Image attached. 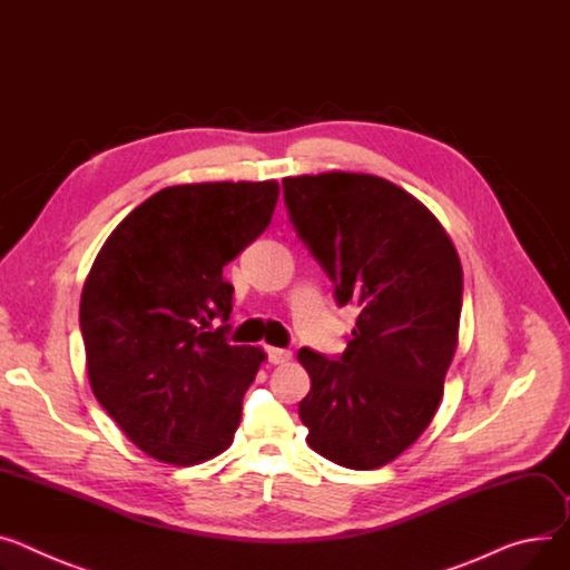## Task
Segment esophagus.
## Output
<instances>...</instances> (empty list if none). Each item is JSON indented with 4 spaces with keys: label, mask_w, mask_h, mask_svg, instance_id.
I'll list each match as a JSON object with an SVG mask.
<instances>
[{
    "label": "esophagus",
    "mask_w": 570,
    "mask_h": 570,
    "mask_svg": "<svg viewBox=\"0 0 570 570\" xmlns=\"http://www.w3.org/2000/svg\"><path fill=\"white\" fill-rule=\"evenodd\" d=\"M265 355H268V362H271V364H286V362L293 357L291 351H286V348H275V346L265 348Z\"/></svg>",
    "instance_id": "1"
}]
</instances>
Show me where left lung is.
<instances>
[{
    "instance_id": "left-lung-1",
    "label": "left lung",
    "mask_w": 570,
    "mask_h": 570,
    "mask_svg": "<svg viewBox=\"0 0 570 570\" xmlns=\"http://www.w3.org/2000/svg\"><path fill=\"white\" fill-rule=\"evenodd\" d=\"M282 185L338 307L360 309L344 355L297 353L312 377L299 401L307 442L351 470L387 465L440 407L463 307L456 247L422 202L385 178L327 171Z\"/></svg>"
}]
</instances>
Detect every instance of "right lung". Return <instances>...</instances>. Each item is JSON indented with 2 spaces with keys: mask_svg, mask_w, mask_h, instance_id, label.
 <instances>
[{
  "mask_svg": "<svg viewBox=\"0 0 570 570\" xmlns=\"http://www.w3.org/2000/svg\"><path fill=\"white\" fill-rule=\"evenodd\" d=\"M275 180L165 187L100 247L80 327L98 403L144 453L204 463L234 442L265 353L232 346L222 325L234 286L222 268L268 229Z\"/></svg>",
  "mask_w": 570,
  "mask_h": 570,
  "instance_id": "add662e5",
  "label": "right lung"
}]
</instances>
